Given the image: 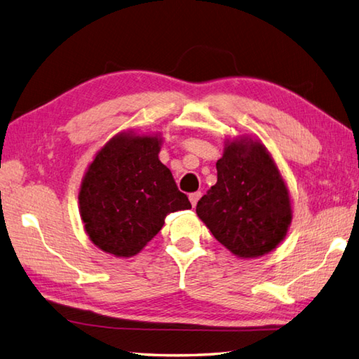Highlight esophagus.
Wrapping results in <instances>:
<instances>
[{"mask_svg":"<svg viewBox=\"0 0 359 359\" xmlns=\"http://www.w3.org/2000/svg\"><path fill=\"white\" fill-rule=\"evenodd\" d=\"M201 196H202V193H201V191H197V193H191V194H189V202H191L193 207H196V205H197V201L201 199Z\"/></svg>","mask_w":359,"mask_h":359,"instance_id":"esophagus-1","label":"esophagus"}]
</instances>
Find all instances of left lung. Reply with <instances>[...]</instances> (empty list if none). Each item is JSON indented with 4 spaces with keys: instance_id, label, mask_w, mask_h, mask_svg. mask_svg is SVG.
<instances>
[{
    "instance_id": "left-lung-1",
    "label": "left lung",
    "mask_w": 359,
    "mask_h": 359,
    "mask_svg": "<svg viewBox=\"0 0 359 359\" xmlns=\"http://www.w3.org/2000/svg\"><path fill=\"white\" fill-rule=\"evenodd\" d=\"M217 182L197 202L196 212L212 236L242 259L270 253L292 224V203L271 154L259 140L225 143Z\"/></svg>"
}]
</instances>
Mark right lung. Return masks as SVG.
<instances>
[{
  "instance_id": "right-lung-1",
  "label": "right lung",
  "mask_w": 359,
  "mask_h": 359,
  "mask_svg": "<svg viewBox=\"0 0 359 359\" xmlns=\"http://www.w3.org/2000/svg\"><path fill=\"white\" fill-rule=\"evenodd\" d=\"M160 135L120 133L97 152L79 203L85 230L104 253L131 257L162 230L165 217L189 210L171 171L158 160Z\"/></svg>"
}]
</instances>
